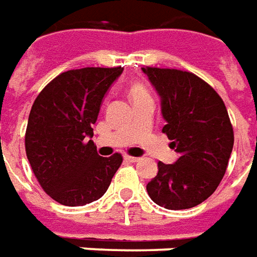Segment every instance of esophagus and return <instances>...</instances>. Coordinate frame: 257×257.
I'll return each mask as SVG.
<instances>
[{
    "label": "esophagus",
    "mask_w": 257,
    "mask_h": 257,
    "mask_svg": "<svg viewBox=\"0 0 257 257\" xmlns=\"http://www.w3.org/2000/svg\"><path fill=\"white\" fill-rule=\"evenodd\" d=\"M124 159L127 162H137L140 158H137V157H132V155H124Z\"/></svg>",
    "instance_id": "34e87169"
}]
</instances>
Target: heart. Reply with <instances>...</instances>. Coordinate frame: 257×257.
Masks as SVG:
<instances>
[{
	"label": "heart",
	"instance_id": "obj_1",
	"mask_svg": "<svg viewBox=\"0 0 257 257\" xmlns=\"http://www.w3.org/2000/svg\"><path fill=\"white\" fill-rule=\"evenodd\" d=\"M130 98L134 102V100H140V99L150 98V95H148V91L146 89V86L137 82V84H133L130 86Z\"/></svg>",
	"mask_w": 257,
	"mask_h": 257
}]
</instances>
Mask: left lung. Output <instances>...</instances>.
<instances>
[{"label": "left lung", "instance_id": "8db88e82", "mask_svg": "<svg viewBox=\"0 0 257 257\" xmlns=\"http://www.w3.org/2000/svg\"><path fill=\"white\" fill-rule=\"evenodd\" d=\"M143 72L161 96L162 133L179 154L175 164L158 162L147 192L168 210L196 207L215 192L232 152L233 130L224 100L192 72L157 67Z\"/></svg>", "mask_w": 257, "mask_h": 257}]
</instances>
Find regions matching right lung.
I'll return each mask as SVG.
<instances>
[{
	"mask_svg": "<svg viewBox=\"0 0 257 257\" xmlns=\"http://www.w3.org/2000/svg\"><path fill=\"white\" fill-rule=\"evenodd\" d=\"M121 72V67L61 72L33 102L26 157L44 192L60 204L85 206L100 199L123 162L117 152L98 155L91 140L102 99Z\"/></svg>",
	"mask_w": 257,
	"mask_h": 257,
	"instance_id": "add662e5",
	"label": "right lung"
}]
</instances>
